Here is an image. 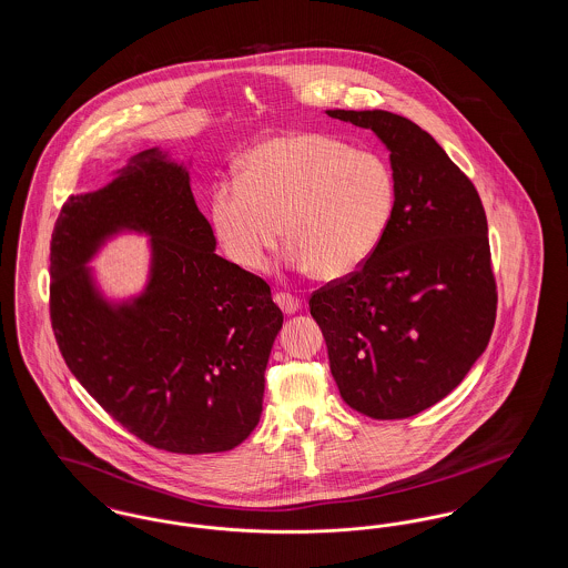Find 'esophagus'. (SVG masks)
<instances>
[{"instance_id": "esophagus-1", "label": "esophagus", "mask_w": 568, "mask_h": 568, "mask_svg": "<svg viewBox=\"0 0 568 568\" xmlns=\"http://www.w3.org/2000/svg\"><path fill=\"white\" fill-rule=\"evenodd\" d=\"M274 302L278 304V308L285 315H294V313H297V308H300V300L296 296H292V294H276Z\"/></svg>"}]
</instances>
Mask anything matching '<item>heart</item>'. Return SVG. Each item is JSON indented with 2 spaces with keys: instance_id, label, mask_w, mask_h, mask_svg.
Listing matches in <instances>:
<instances>
[{
  "instance_id": "1",
  "label": "heart",
  "mask_w": 568,
  "mask_h": 568,
  "mask_svg": "<svg viewBox=\"0 0 568 568\" xmlns=\"http://www.w3.org/2000/svg\"><path fill=\"white\" fill-rule=\"evenodd\" d=\"M394 176L373 153L311 132L272 135L211 197L216 241L232 264L262 271L283 239L287 264L324 281L359 271L394 213Z\"/></svg>"
}]
</instances>
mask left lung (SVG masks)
Wrapping results in <instances>:
<instances>
[{
  "mask_svg": "<svg viewBox=\"0 0 568 568\" xmlns=\"http://www.w3.org/2000/svg\"><path fill=\"white\" fill-rule=\"evenodd\" d=\"M389 151L394 213L373 257L308 306L347 405L403 419L443 400L486 352L496 320L484 204L433 135L385 110H325Z\"/></svg>",
  "mask_w": 568,
  "mask_h": 568,
  "instance_id": "left-lung-1",
  "label": "left lung"
}]
</instances>
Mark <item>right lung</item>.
Here are the masks:
<instances>
[{
    "mask_svg": "<svg viewBox=\"0 0 568 568\" xmlns=\"http://www.w3.org/2000/svg\"><path fill=\"white\" fill-rule=\"evenodd\" d=\"M190 165L153 146L63 204L51 320L68 368L112 419L158 449L216 454L260 422L283 313L260 276L216 255ZM123 233L150 241V262L143 290L116 298L90 264Z\"/></svg>",
    "mask_w": 568,
    "mask_h": 568,
    "instance_id": "right-lung-1",
    "label": "right lung"
}]
</instances>
